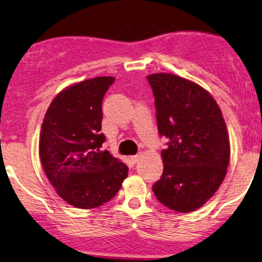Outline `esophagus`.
Masks as SVG:
<instances>
[{
    "instance_id": "obj_1",
    "label": "esophagus",
    "mask_w": 262,
    "mask_h": 262,
    "mask_svg": "<svg viewBox=\"0 0 262 262\" xmlns=\"http://www.w3.org/2000/svg\"><path fill=\"white\" fill-rule=\"evenodd\" d=\"M130 159H131L132 162H137V161L139 160V156H138V154H136V156H132Z\"/></svg>"
}]
</instances>
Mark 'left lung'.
<instances>
[{
	"instance_id": "left-lung-1",
	"label": "left lung",
	"mask_w": 262,
	"mask_h": 262,
	"mask_svg": "<svg viewBox=\"0 0 262 262\" xmlns=\"http://www.w3.org/2000/svg\"><path fill=\"white\" fill-rule=\"evenodd\" d=\"M156 98L158 131L168 139L161 151L164 171L152 190L178 212H190L211 199L225 178L230 140L213 97L192 81L169 73L147 76Z\"/></svg>"
}]
</instances>
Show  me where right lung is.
Returning <instances> with one entry per match:
<instances>
[{
  "instance_id": "obj_1",
  "label": "right lung",
  "mask_w": 262,
  "mask_h": 262,
  "mask_svg": "<svg viewBox=\"0 0 262 262\" xmlns=\"http://www.w3.org/2000/svg\"><path fill=\"white\" fill-rule=\"evenodd\" d=\"M113 76H97L60 92L41 124L39 156L57 194L68 204L93 209L110 201L127 177V166L101 151L102 101Z\"/></svg>"
}]
</instances>
